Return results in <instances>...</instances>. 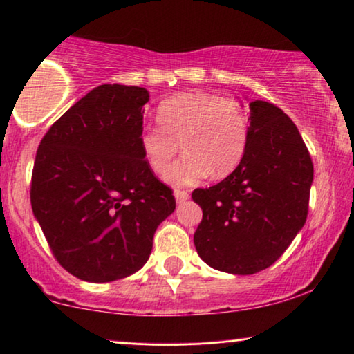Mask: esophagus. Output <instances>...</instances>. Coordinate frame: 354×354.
Listing matches in <instances>:
<instances>
[{
    "label": "esophagus",
    "mask_w": 354,
    "mask_h": 354,
    "mask_svg": "<svg viewBox=\"0 0 354 354\" xmlns=\"http://www.w3.org/2000/svg\"><path fill=\"white\" fill-rule=\"evenodd\" d=\"M174 199H176L178 204L185 203V201L189 199V192H187V191H181V189H176V191H174Z\"/></svg>",
    "instance_id": "esophagus-1"
}]
</instances>
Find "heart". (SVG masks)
Returning <instances> with one entry per match:
<instances>
[{"label": "heart", "mask_w": 354, "mask_h": 354, "mask_svg": "<svg viewBox=\"0 0 354 354\" xmlns=\"http://www.w3.org/2000/svg\"><path fill=\"white\" fill-rule=\"evenodd\" d=\"M158 125L138 136L151 171L162 174L181 145L187 155L168 170L174 186L199 183L210 173L223 178L239 167L248 144V119L239 102L205 93H183L165 100L156 111Z\"/></svg>", "instance_id": "b5f03b06"}]
</instances>
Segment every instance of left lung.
Listing matches in <instances>:
<instances>
[{"label":"left lung","mask_w":354,"mask_h":354,"mask_svg":"<svg viewBox=\"0 0 354 354\" xmlns=\"http://www.w3.org/2000/svg\"><path fill=\"white\" fill-rule=\"evenodd\" d=\"M248 144L239 167L196 189L203 209L194 245L204 263L230 274L266 270L306 223L314 165L296 124L266 101L250 102Z\"/></svg>","instance_id":"8db88e82"}]
</instances>
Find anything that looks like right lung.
I'll return each mask as SVG.
<instances>
[{
    "label": "right lung",
    "mask_w": 354,
    "mask_h": 354,
    "mask_svg": "<svg viewBox=\"0 0 354 354\" xmlns=\"http://www.w3.org/2000/svg\"><path fill=\"white\" fill-rule=\"evenodd\" d=\"M145 88L101 84L48 129L35 155L30 204L57 261L88 283L145 265L176 201L142 155Z\"/></svg>",
    "instance_id": "1"
}]
</instances>
